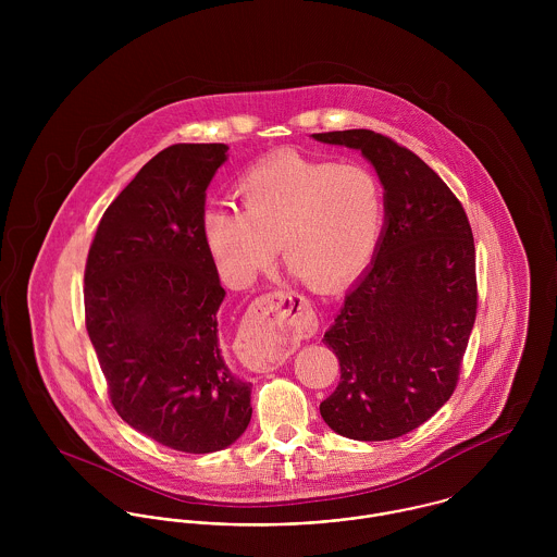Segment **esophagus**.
Masks as SVG:
<instances>
[{"mask_svg": "<svg viewBox=\"0 0 557 557\" xmlns=\"http://www.w3.org/2000/svg\"><path fill=\"white\" fill-rule=\"evenodd\" d=\"M294 321L289 313L278 305L276 294L261 296L250 307L248 315L239 327L236 338V354L239 360L252 371H274L278 369L287 356V338Z\"/></svg>", "mask_w": 557, "mask_h": 557, "instance_id": "1", "label": "esophagus"}]
</instances>
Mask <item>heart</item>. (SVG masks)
<instances>
[{"mask_svg": "<svg viewBox=\"0 0 557 557\" xmlns=\"http://www.w3.org/2000/svg\"><path fill=\"white\" fill-rule=\"evenodd\" d=\"M234 193L242 212L203 214V238L232 285L255 281L281 244L302 281L336 287L367 265L384 223L382 184L358 162L278 154L250 166Z\"/></svg>", "mask_w": 557, "mask_h": 557, "instance_id": "obj_1", "label": "heart"}]
</instances>
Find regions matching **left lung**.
I'll return each instance as SVG.
<instances>
[{
    "label": "left lung",
    "mask_w": 557,
    "mask_h": 557,
    "mask_svg": "<svg viewBox=\"0 0 557 557\" xmlns=\"http://www.w3.org/2000/svg\"><path fill=\"white\" fill-rule=\"evenodd\" d=\"M313 137L360 150L386 190L377 255L323 334L341 380L319 411L349 440H395L459 384L478 309L472 227L446 182L395 139L367 128Z\"/></svg>",
    "instance_id": "left-lung-1"
}]
</instances>
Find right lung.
<instances>
[{"label":"right lung","instance_id":"obj_1","mask_svg":"<svg viewBox=\"0 0 557 557\" xmlns=\"http://www.w3.org/2000/svg\"><path fill=\"white\" fill-rule=\"evenodd\" d=\"M225 144H175L104 210L85 261V327L111 405L166 448L206 455L250 422V384L219 347L225 298L203 238Z\"/></svg>","mask_w":557,"mask_h":557}]
</instances>
